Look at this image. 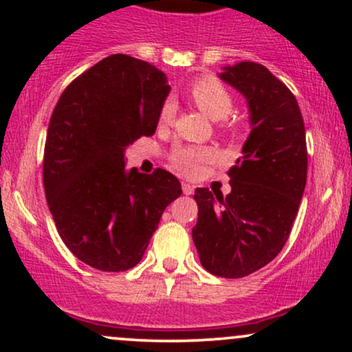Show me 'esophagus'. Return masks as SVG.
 Instances as JSON below:
<instances>
[{
	"label": "esophagus",
	"mask_w": 352,
	"mask_h": 352,
	"mask_svg": "<svg viewBox=\"0 0 352 352\" xmlns=\"http://www.w3.org/2000/svg\"><path fill=\"white\" fill-rule=\"evenodd\" d=\"M182 190H184V193H185V195H192V193H193V190H195V188H193V185H190V184H185V182H184V184H182Z\"/></svg>",
	"instance_id": "1"
}]
</instances>
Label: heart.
Instances as JSON below:
<instances>
[{
	"label": "heart",
	"instance_id": "b5f03b06",
	"mask_svg": "<svg viewBox=\"0 0 352 352\" xmlns=\"http://www.w3.org/2000/svg\"><path fill=\"white\" fill-rule=\"evenodd\" d=\"M190 99L197 107L212 120H221L232 114L233 96L220 80L215 78H201L192 84L188 89ZM175 116V104L165 100L159 112L160 124H170ZM170 160L173 167L185 175H195L201 165L212 160V151L204 147H179L172 152Z\"/></svg>",
	"mask_w": 352,
	"mask_h": 352
}]
</instances>
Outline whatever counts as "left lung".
Returning a JSON list of instances; mask_svg holds the SVG:
<instances>
[{
  "instance_id": "1",
  "label": "left lung",
  "mask_w": 352,
  "mask_h": 352,
  "mask_svg": "<svg viewBox=\"0 0 352 352\" xmlns=\"http://www.w3.org/2000/svg\"><path fill=\"white\" fill-rule=\"evenodd\" d=\"M220 79L245 96L252 132L228 170L232 192L197 188L192 228L200 263L221 278H243L274 260L298 215L308 172L305 122L298 100L258 63L223 67Z\"/></svg>"
}]
</instances>
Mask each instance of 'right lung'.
I'll list each match as a JSON object with an SVG mask.
<instances>
[{
  "instance_id": "right-lung-1",
  "label": "right lung",
  "mask_w": 352,
  "mask_h": 352,
  "mask_svg": "<svg viewBox=\"0 0 352 352\" xmlns=\"http://www.w3.org/2000/svg\"><path fill=\"white\" fill-rule=\"evenodd\" d=\"M170 92L145 60L112 54L64 89L52 111L43 182L59 236L76 258L100 272H125L142 260L180 182L157 168H125L124 152L153 135Z\"/></svg>"
}]
</instances>
